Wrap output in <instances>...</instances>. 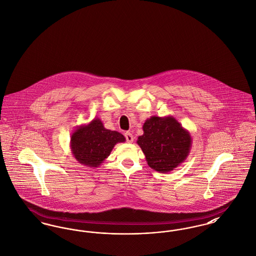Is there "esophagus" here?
Returning <instances> with one entry per match:
<instances>
[{"mask_svg": "<svg viewBox=\"0 0 256 256\" xmlns=\"http://www.w3.org/2000/svg\"><path fill=\"white\" fill-rule=\"evenodd\" d=\"M124 137H126L128 143H132L134 142V135L130 134V132H126L124 134Z\"/></svg>", "mask_w": 256, "mask_h": 256, "instance_id": "1", "label": "esophagus"}]
</instances>
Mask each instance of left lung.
Returning <instances> with one entry per match:
<instances>
[{
    "mask_svg": "<svg viewBox=\"0 0 256 256\" xmlns=\"http://www.w3.org/2000/svg\"><path fill=\"white\" fill-rule=\"evenodd\" d=\"M143 132V135L137 139V144L152 169L163 174L169 172L188 158L192 137L172 116H152L144 122Z\"/></svg>",
    "mask_w": 256,
    "mask_h": 256,
    "instance_id": "1",
    "label": "left lung"
}]
</instances>
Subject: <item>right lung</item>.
<instances>
[{
  "label": "right lung",
  "instance_id": "right-lung-1",
  "mask_svg": "<svg viewBox=\"0 0 256 256\" xmlns=\"http://www.w3.org/2000/svg\"><path fill=\"white\" fill-rule=\"evenodd\" d=\"M124 141L122 134L106 128L100 119L95 118L74 130L70 146L74 158L80 164L98 168L110 156L114 146Z\"/></svg>",
  "mask_w": 256,
  "mask_h": 256
}]
</instances>
